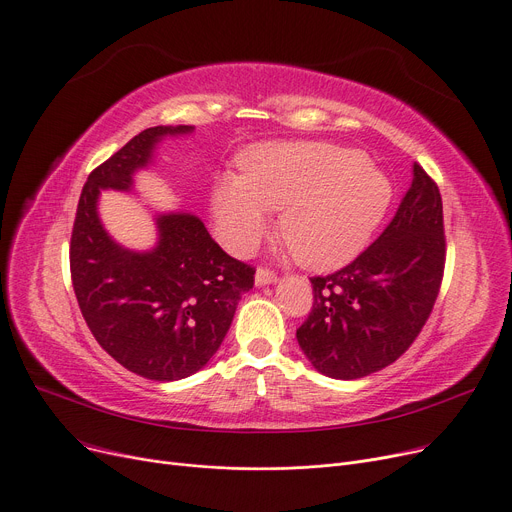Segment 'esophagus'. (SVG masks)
Here are the masks:
<instances>
[{
	"instance_id": "esophagus-1",
	"label": "esophagus",
	"mask_w": 512,
	"mask_h": 512,
	"mask_svg": "<svg viewBox=\"0 0 512 512\" xmlns=\"http://www.w3.org/2000/svg\"><path fill=\"white\" fill-rule=\"evenodd\" d=\"M278 280V274L267 270V267H259L257 274H255V284L257 286H265V284H274Z\"/></svg>"
}]
</instances>
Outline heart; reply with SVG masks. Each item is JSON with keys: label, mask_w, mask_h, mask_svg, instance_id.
Returning a JSON list of instances; mask_svg holds the SVG:
<instances>
[{"label": "heart", "mask_w": 512, "mask_h": 512, "mask_svg": "<svg viewBox=\"0 0 512 512\" xmlns=\"http://www.w3.org/2000/svg\"><path fill=\"white\" fill-rule=\"evenodd\" d=\"M392 182L357 149L272 143L240 157V176L213 186V220L234 253H249L282 209L280 234L303 265L334 270L355 259L384 220Z\"/></svg>", "instance_id": "b5f03b06"}]
</instances>
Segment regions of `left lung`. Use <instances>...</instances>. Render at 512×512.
Listing matches in <instances>:
<instances>
[{"label":"left lung","mask_w":512,"mask_h":512,"mask_svg":"<svg viewBox=\"0 0 512 512\" xmlns=\"http://www.w3.org/2000/svg\"><path fill=\"white\" fill-rule=\"evenodd\" d=\"M446 263L440 188L417 161L392 222L355 261L311 278L313 307L297 330L311 365L359 380L415 342L438 299Z\"/></svg>","instance_id":"1"}]
</instances>
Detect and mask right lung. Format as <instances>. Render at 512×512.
Instances as JSON below:
<instances>
[{"label": "right lung", "instance_id": "obj_1", "mask_svg": "<svg viewBox=\"0 0 512 512\" xmlns=\"http://www.w3.org/2000/svg\"><path fill=\"white\" fill-rule=\"evenodd\" d=\"M193 126H153L97 166L80 193L70 238V276L87 326L103 351L155 382L182 380L218 351L255 267L215 242L191 213L157 218L153 251L122 249L99 222L101 188L130 191L166 134Z\"/></svg>", "mask_w": 512, "mask_h": 512}]
</instances>
